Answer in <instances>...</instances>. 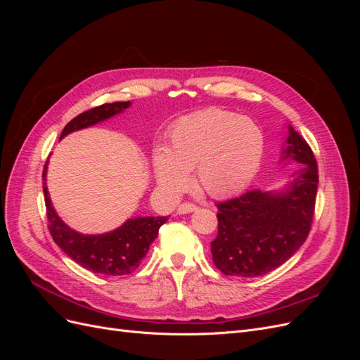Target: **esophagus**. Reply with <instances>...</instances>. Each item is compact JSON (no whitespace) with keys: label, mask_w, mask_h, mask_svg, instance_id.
<instances>
[{"label":"esophagus","mask_w":360,"mask_h":360,"mask_svg":"<svg viewBox=\"0 0 360 360\" xmlns=\"http://www.w3.org/2000/svg\"><path fill=\"white\" fill-rule=\"evenodd\" d=\"M197 209H198V207L195 205V204H191V202H183V204H180V205L177 207V213H179V214H186V213H192V212H195Z\"/></svg>","instance_id":"esophagus-1"}]
</instances>
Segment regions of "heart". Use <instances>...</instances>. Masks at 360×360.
<instances>
[{
    "label": "heart",
    "mask_w": 360,
    "mask_h": 360,
    "mask_svg": "<svg viewBox=\"0 0 360 360\" xmlns=\"http://www.w3.org/2000/svg\"><path fill=\"white\" fill-rule=\"evenodd\" d=\"M264 155V135L257 123L222 110H205L180 118L158 147L153 171L159 186L180 193L195 169L198 188L214 198L230 197L254 180Z\"/></svg>",
    "instance_id": "b5f03b06"
}]
</instances>
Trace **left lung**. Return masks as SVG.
<instances>
[{"label": "left lung", "instance_id": "obj_1", "mask_svg": "<svg viewBox=\"0 0 360 360\" xmlns=\"http://www.w3.org/2000/svg\"><path fill=\"white\" fill-rule=\"evenodd\" d=\"M281 160L296 167L279 191H250L217 204L213 263L224 275L255 278L275 270L304 243L311 230L319 171L311 147L291 124Z\"/></svg>", "mask_w": 360, "mask_h": 360}]
</instances>
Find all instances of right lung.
I'll return each instance as SVG.
<instances>
[{
  "label": "right lung",
  "instance_id": "right-lung-1",
  "mask_svg": "<svg viewBox=\"0 0 360 360\" xmlns=\"http://www.w3.org/2000/svg\"><path fill=\"white\" fill-rule=\"evenodd\" d=\"M130 102L105 103L75 117L63 129L60 139L85 127L102 123L117 114H122ZM48 162L43 169V193H45L49 231L64 254H68L84 269L108 276L129 275L141 264L150 245L158 237L159 228L168 221L165 216H144L127 219L115 230L103 234H82L72 230L53 209L46 186Z\"/></svg>",
  "mask_w": 360,
  "mask_h": 360
}]
</instances>
